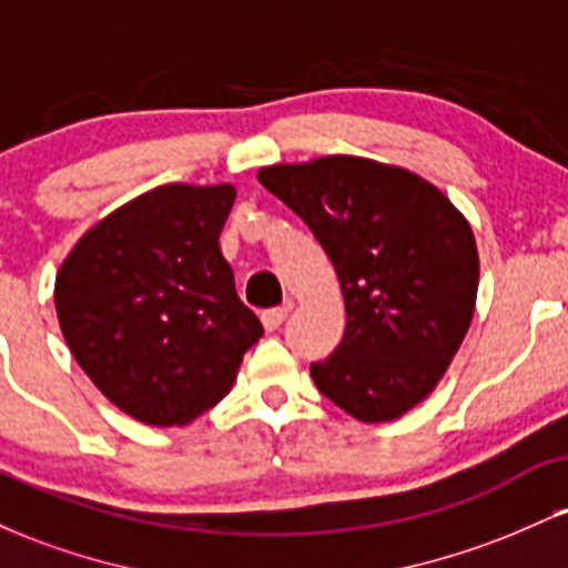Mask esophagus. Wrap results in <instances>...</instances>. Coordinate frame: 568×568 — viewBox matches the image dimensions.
Segmentation results:
<instances>
[{
    "label": "esophagus",
    "instance_id": "obj_1",
    "mask_svg": "<svg viewBox=\"0 0 568 568\" xmlns=\"http://www.w3.org/2000/svg\"><path fill=\"white\" fill-rule=\"evenodd\" d=\"M288 310L291 306H277V310H266L262 312V323L266 331H277L280 325L285 323V317H288Z\"/></svg>",
    "mask_w": 568,
    "mask_h": 568
}]
</instances>
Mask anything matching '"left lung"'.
I'll return each instance as SVG.
<instances>
[{
	"mask_svg": "<svg viewBox=\"0 0 568 568\" xmlns=\"http://www.w3.org/2000/svg\"><path fill=\"white\" fill-rule=\"evenodd\" d=\"M258 181L310 226L334 264L347 328L317 389L357 422L403 416L438 387L470 328L478 245L470 221L419 173L328 154Z\"/></svg>",
	"mask_w": 568,
	"mask_h": 568,
	"instance_id": "obj_1",
	"label": "left lung"
}]
</instances>
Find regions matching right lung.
Listing matches in <instances>:
<instances>
[{
	"instance_id": "1",
	"label": "right lung",
	"mask_w": 568,
	"mask_h": 568,
	"mask_svg": "<svg viewBox=\"0 0 568 568\" xmlns=\"http://www.w3.org/2000/svg\"><path fill=\"white\" fill-rule=\"evenodd\" d=\"M232 184L143 192L77 240L55 277L71 355L106 400L152 427H184L232 389L262 323L219 245Z\"/></svg>"
}]
</instances>
